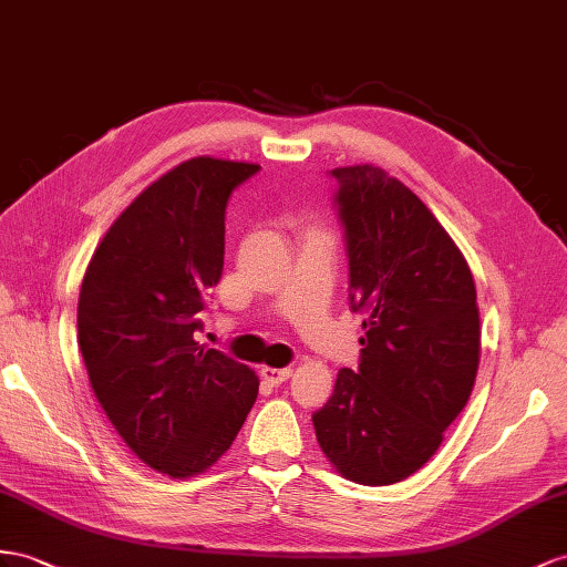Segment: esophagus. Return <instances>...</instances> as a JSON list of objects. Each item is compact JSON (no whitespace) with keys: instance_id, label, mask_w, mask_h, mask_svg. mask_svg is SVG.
I'll list each match as a JSON object with an SVG mask.
<instances>
[{"instance_id":"34e87169","label":"esophagus","mask_w":567,"mask_h":567,"mask_svg":"<svg viewBox=\"0 0 567 567\" xmlns=\"http://www.w3.org/2000/svg\"><path fill=\"white\" fill-rule=\"evenodd\" d=\"M260 375H264V379L268 381V383H272V385H280V383H285L289 375H292V369L289 367H285V369H272V367H264L260 369Z\"/></svg>"}]
</instances>
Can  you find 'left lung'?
Segmentation results:
<instances>
[{
    "mask_svg": "<svg viewBox=\"0 0 567 567\" xmlns=\"http://www.w3.org/2000/svg\"><path fill=\"white\" fill-rule=\"evenodd\" d=\"M367 336L313 412L318 445L344 478L388 486L424 467L467 404L478 309L467 260L408 186L373 165L328 172Z\"/></svg>",
    "mask_w": 567,
    "mask_h": 567,
    "instance_id": "left-lung-1",
    "label": "left lung"
}]
</instances>
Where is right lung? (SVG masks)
Returning a JSON list of instances; mask_svg holds the SVG:
<instances>
[{
  "label": "right lung",
  "mask_w": 567,
  "mask_h": 567,
  "mask_svg": "<svg viewBox=\"0 0 567 567\" xmlns=\"http://www.w3.org/2000/svg\"><path fill=\"white\" fill-rule=\"evenodd\" d=\"M258 169L194 157L163 174L110 227L81 285L93 393L136 457L174 478L217 462L258 395L249 367L196 342L223 278L229 196Z\"/></svg>",
  "instance_id": "right-lung-1"
}]
</instances>
